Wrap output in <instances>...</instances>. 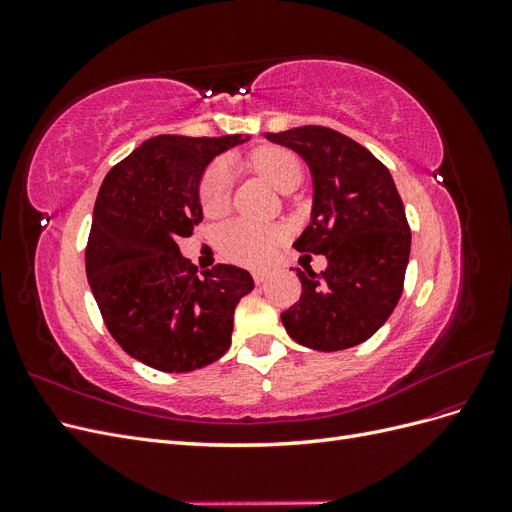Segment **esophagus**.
<instances>
[{"mask_svg":"<svg viewBox=\"0 0 512 512\" xmlns=\"http://www.w3.org/2000/svg\"><path fill=\"white\" fill-rule=\"evenodd\" d=\"M252 275H254V282H256V284H262V282L269 280L271 271H269V269H256Z\"/></svg>","mask_w":512,"mask_h":512,"instance_id":"34e87169","label":"esophagus"}]
</instances>
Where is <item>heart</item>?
<instances>
[{
  "label": "heart",
  "mask_w": 512,
  "mask_h": 512,
  "mask_svg": "<svg viewBox=\"0 0 512 512\" xmlns=\"http://www.w3.org/2000/svg\"><path fill=\"white\" fill-rule=\"evenodd\" d=\"M250 166L267 177L280 192H292L303 179V166L292 151L284 147H260L250 156ZM232 192V173L228 164L215 162L200 183V205L207 215H220ZM282 228L252 220H235L222 226L218 243L226 258L241 265H262L267 262L277 243L282 241Z\"/></svg>",
  "instance_id": "heart-1"
}]
</instances>
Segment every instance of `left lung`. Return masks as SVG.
Returning a JSON list of instances; mask_svg holds the SVG:
<instances>
[{"label": "left lung", "instance_id": "8db88e82", "mask_svg": "<svg viewBox=\"0 0 512 512\" xmlns=\"http://www.w3.org/2000/svg\"><path fill=\"white\" fill-rule=\"evenodd\" d=\"M309 166L312 222L294 241L327 256V269H297L301 299L282 314L294 342L320 352L363 344L389 320L404 290L410 226L395 181L374 153L322 126L267 132Z\"/></svg>", "mask_w": 512, "mask_h": 512}]
</instances>
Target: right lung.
Here are the masks:
<instances>
[{"mask_svg":"<svg viewBox=\"0 0 512 512\" xmlns=\"http://www.w3.org/2000/svg\"><path fill=\"white\" fill-rule=\"evenodd\" d=\"M250 136L160 134L111 168L96 198L85 250L87 280L108 333L132 359L168 374L218 361L235 307L252 292L245 269L196 273L179 252L203 222L200 179L209 162Z\"/></svg>","mask_w":512,"mask_h":512,"instance_id":"obj_1","label":"right lung"}]
</instances>
